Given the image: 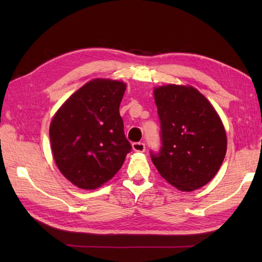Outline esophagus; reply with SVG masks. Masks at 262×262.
<instances>
[{"label": "esophagus", "mask_w": 262, "mask_h": 262, "mask_svg": "<svg viewBox=\"0 0 262 262\" xmlns=\"http://www.w3.org/2000/svg\"><path fill=\"white\" fill-rule=\"evenodd\" d=\"M133 149H134L135 152H144L145 151V144L142 143V142H135L132 144Z\"/></svg>", "instance_id": "obj_1"}]
</instances>
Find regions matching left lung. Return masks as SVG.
I'll return each mask as SVG.
<instances>
[{
  "label": "left lung",
  "mask_w": 262,
  "mask_h": 262,
  "mask_svg": "<svg viewBox=\"0 0 262 262\" xmlns=\"http://www.w3.org/2000/svg\"><path fill=\"white\" fill-rule=\"evenodd\" d=\"M161 125L159 152L151 151L161 177L181 191L209 182L226 154V134L220 116L191 86L169 84L154 90Z\"/></svg>",
  "instance_id": "left-lung-1"
}]
</instances>
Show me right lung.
<instances>
[{
  "instance_id": "obj_1",
  "label": "right lung",
  "mask_w": 262,
  "mask_h": 262,
  "mask_svg": "<svg viewBox=\"0 0 262 262\" xmlns=\"http://www.w3.org/2000/svg\"><path fill=\"white\" fill-rule=\"evenodd\" d=\"M126 84L93 80L66 100L49 128L57 168L73 185L96 189L121 168L130 143L119 105Z\"/></svg>"
}]
</instances>
